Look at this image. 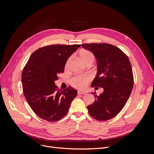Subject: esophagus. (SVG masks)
<instances>
[{
  "label": "esophagus",
  "mask_w": 154,
  "mask_h": 154,
  "mask_svg": "<svg viewBox=\"0 0 154 154\" xmlns=\"http://www.w3.org/2000/svg\"><path fill=\"white\" fill-rule=\"evenodd\" d=\"M77 93L79 95H84L86 94L85 92H84V91H79Z\"/></svg>",
  "instance_id": "obj_1"
}]
</instances>
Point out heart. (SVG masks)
Segmentation results:
<instances>
[{"label": "heart", "mask_w": 154, "mask_h": 154, "mask_svg": "<svg viewBox=\"0 0 154 154\" xmlns=\"http://www.w3.org/2000/svg\"><path fill=\"white\" fill-rule=\"evenodd\" d=\"M79 54L80 56V58H81V59L82 60L84 63H85L88 61L94 62V55L90 51H87V50H81L80 51ZM70 60V59H69L66 62V66H65V69L68 68ZM91 79V76L88 74L77 75L71 79V84L74 87L82 89V88H84L86 87L88 82L90 81Z\"/></svg>", "instance_id": "obj_1"}]
</instances>
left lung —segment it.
I'll list each match as a JSON object with an SVG mask.
<instances>
[{"label":"left lung","instance_id":"8db88e82","mask_svg":"<svg viewBox=\"0 0 154 154\" xmlns=\"http://www.w3.org/2000/svg\"><path fill=\"white\" fill-rule=\"evenodd\" d=\"M82 46L91 51L97 59V73L91 86L103 88L99 95L92 92L95 100L87 106L88 113L99 121L110 120L122 110L132 92L131 63L122 51L112 44L91 43Z\"/></svg>","mask_w":154,"mask_h":154}]
</instances>
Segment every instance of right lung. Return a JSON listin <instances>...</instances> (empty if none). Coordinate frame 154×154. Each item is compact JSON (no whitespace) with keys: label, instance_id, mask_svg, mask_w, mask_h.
<instances>
[{"label":"right lung","instance_id":"add662e5","mask_svg":"<svg viewBox=\"0 0 154 154\" xmlns=\"http://www.w3.org/2000/svg\"><path fill=\"white\" fill-rule=\"evenodd\" d=\"M80 46L50 45L39 48L29 57L22 74L23 92L35 114L48 122L66 116L77 91L72 87L60 91L55 85L63 73L69 57Z\"/></svg>","mask_w":154,"mask_h":154}]
</instances>
